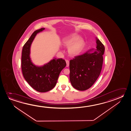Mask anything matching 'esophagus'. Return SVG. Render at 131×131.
Segmentation results:
<instances>
[{
    "instance_id": "1",
    "label": "esophagus",
    "mask_w": 131,
    "mask_h": 131,
    "mask_svg": "<svg viewBox=\"0 0 131 131\" xmlns=\"http://www.w3.org/2000/svg\"><path fill=\"white\" fill-rule=\"evenodd\" d=\"M66 63H67V67H68L69 66V61L68 60H66Z\"/></svg>"
}]
</instances>
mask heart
<instances>
[{"instance_id": "1", "label": "heart", "mask_w": 131, "mask_h": 131, "mask_svg": "<svg viewBox=\"0 0 131 131\" xmlns=\"http://www.w3.org/2000/svg\"><path fill=\"white\" fill-rule=\"evenodd\" d=\"M63 45L65 47H68V52L69 55L75 56L82 50L85 45V41L78 35L73 34L64 40Z\"/></svg>"}]
</instances>
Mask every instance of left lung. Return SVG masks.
Returning <instances> with one entry per match:
<instances>
[{
  "label": "left lung",
  "mask_w": 131,
  "mask_h": 131,
  "mask_svg": "<svg viewBox=\"0 0 131 131\" xmlns=\"http://www.w3.org/2000/svg\"><path fill=\"white\" fill-rule=\"evenodd\" d=\"M96 43V49H90L70 61V81L73 87L79 91L91 87L102 71L105 47L97 38Z\"/></svg>",
  "instance_id": "left-lung-1"
}]
</instances>
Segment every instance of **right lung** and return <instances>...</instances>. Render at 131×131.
Instances as JSON below:
<instances>
[{"label":"right lung","mask_w":131,"mask_h":131,"mask_svg":"<svg viewBox=\"0 0 131 131\" xmlns=\"http://www.w3.org/2000/svg\"><path fill=\"white\" fill-rule=\"evenodd\" d=\"M45 29L41 28L32 34L23 46L21 57L24 77L31 87L40 92L49 91L55 86L61 71L67 65L62 58H54L41 67L36 66L32 62L30 57L31 44L36 35Z\"/></svg>","instance_id":"1"}]
</instances>
